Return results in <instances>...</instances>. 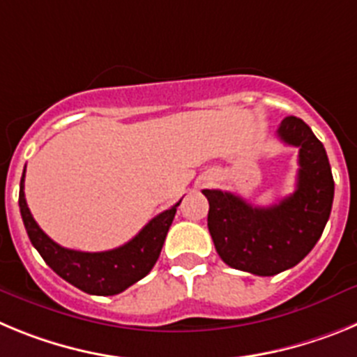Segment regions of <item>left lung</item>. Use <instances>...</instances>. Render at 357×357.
Segmentation results:
<instances>
[{"label":"left lung","instance_id":"obj_1","mask_svg":"<svg viewBox=\"0 0 357 357\" xmlns=\"http://www.w3.org/2000/svg\"><path fill=\"white\" fill-rule=\"evenodd\" d=\"M282 143L298 148L293 195L272 207H254L241 197L204 189L207 227L218 255L230 268L270 277L289 270L313 250L329 220L334 181L326 148L301 118L288 116L277 128Z\"/></svg>","mask_w":357,"mask_h":357}]
</instances>
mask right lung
<instances>
[{
    "mask_svg": "<svg viewBox=\"0 0 357 357\" xmlns=\"http://www.w3.org/2000/svg\"><path fill=\"white\" fill-rule=\"evenodd\" d=\"M178 206L181 202L157 214L123 247L107 252H80L56 245L37 225L24 198V172L19 185V209L31 245L56 275L89 295H118L146 277L159 259Z\"/></svg>",
    "mask_w": 357,
    "mask_h": 357,
    "instance_id": "right-lung-1",
    "label": "right lung"
}]
</instances>
